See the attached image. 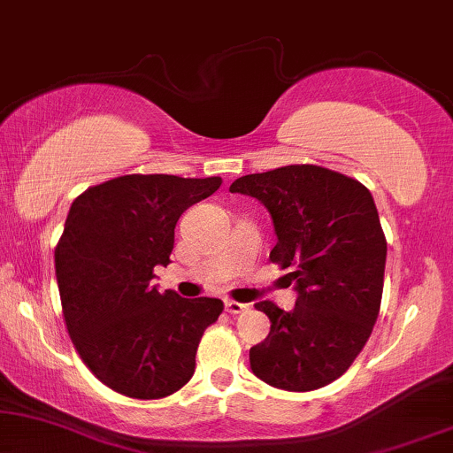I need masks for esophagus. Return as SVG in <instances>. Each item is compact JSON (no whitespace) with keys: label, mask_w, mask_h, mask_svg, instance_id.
<instances>
[{"label":"esophagus","mask_w":453,"mask_h":453,"mask_svg":"<svg viewBox=\"0 0 453 453\" xmlns=\"http://www.w3.org/2000/svg\"><path fill=\"white\" fill-rule=\"evenodd\" d=\"M225 307H226V311L231 313V315L243 313V311H247V309H250V305H245V303H239V301H233V299H228L225 303Z\"/></svg>","instance_id":"obj_1"}]
</instances>
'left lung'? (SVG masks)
Listing matches in <instances>:
<instances>
[{
  "mask_svg": "<svg viewBox=\"0 0 453 453\" xmlns=\"http://www.w3.org/2000/svg\"><path fill=\"white\" fill-rule=\"evenodd\" d=\"M231 191L268 208L278 237L270 259L299 290L293 311L256 305L272 326L250 350L251 371L288 392L324 388L355 363L380 315L388 243L373 196L318 165L253 173Z\"/></svg>",
  "mask_w": 453,
  "mask_h": 453,
  "instance_id": "left-lung-1",
  "label": "left lung"
}]
</instances>
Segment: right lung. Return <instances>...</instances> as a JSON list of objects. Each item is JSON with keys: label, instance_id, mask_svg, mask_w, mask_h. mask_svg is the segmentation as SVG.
<instances>
[{"label": "right lung", "instance_id": "add662e5", "mask_svg": "<svg viewBox=\"0 0 453 453\" xmlns=\"http://www.w3.org/2000/svg\"><path fill=\"white\" fill-rule=\"evenodd\" d=\"M220 177L123 175L73 200L55 247L61 313L86 367L117 394L158 400L191 380L220 299H181L152 287L169 265L185 210L220 188Z\"/></svg>", "mask_w": 453, "mask_h": 453}]
</instances>
